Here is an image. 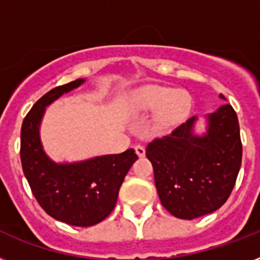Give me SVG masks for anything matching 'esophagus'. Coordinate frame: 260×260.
<instances>
[{"label": "esophagus", "instance_id": "esophagus-1", "mask_svg": "<svg viewBox=\"0 0 260 260\" xmlns=\"http://www.w3.org/2000/svg\"><path fill=\"white\" fill-rule=\"evenodd\" d=\"M135 151H136V154H138V156H140V158L146 155V148H144L143 146H140V144L135 147Z\"/></svg>", "mask_w": 260, "mask_h": 260}]
</instances>
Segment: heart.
Wrapping results in <instances>:
<instances>
[{"mask_svg":"<svg viewBox=\"0 0 260 260\" xmlns=\"http://www.w3.org/2000/svg\"><path fill=\"white\" fill-rule=\"evenodd\" d=\"M189 94L170 87H148L139 95V108L156 113V128L169 131L183 121L190 110Z\"/></svg>","mask_w":260,"mask_h":260,"instance_id":"1","label":"heart"}]
</instances>
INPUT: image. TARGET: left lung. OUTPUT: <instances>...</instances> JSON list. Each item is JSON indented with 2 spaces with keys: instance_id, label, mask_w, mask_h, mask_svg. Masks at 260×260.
Listing matches in <instances>:
<instances>
[{
  "instance_id": "8db88e82",
  "label": "left lung",
  "mask_w": 260,
  "mask_h": 260,
  "mask_svg": "<svg viewBox=\"0 0 260 260\" xmlns=\"http://www.w3.org/2000/svg\"><path fill=\"white\" fill-rule=\"evenodd\" d=\"M194 121L196 117L189 118L171 134L154 139L146 150L162 205L183 220L221 208L242 166L239 120L230 104L208 116L204 136L193 135Z\"/></svg>"
}]
</instances>
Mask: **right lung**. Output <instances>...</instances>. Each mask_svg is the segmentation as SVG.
I'll use <instances>...</instances> for the list:
<instances>
[{
  "label": "right lung",
  "mask_w": 260,
  "mask_h": 260,
  "mask_svg": "<svg viewBox=\"0 0 260 260\" xmlns=\"http://www.w3.org/2000/svg\"><path fill=\"white\" fill-rule=\"evenodd\" d=\"M83 81L54 87L38 100L22 121L20 144L22 171L39 205L55 220L74 226L95 225L109 216L120 186L138 159L132 148L71 165H56L44 154L39 125L46 106Z\"/></svg>",
  "instance_id": "obj_1"
}]
</instances>
